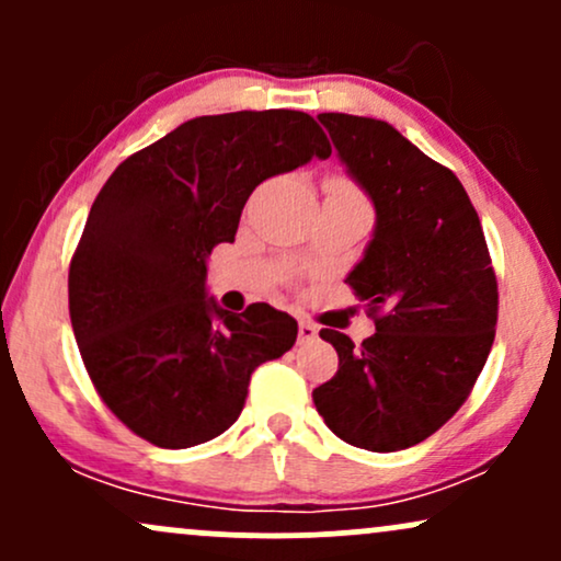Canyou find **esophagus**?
Returning a JSON list of instances; mask_svg holds the SVG:
<instances>
[{
	"mask_svg": "<svg viewBox=\"0 0 561 561\" xmlns=\"http://www.w3.org/2000/svg\"><path fill=\"white\" fill-rule=\"evenodd\" d=\"M317 337H319L317 324H313V321H306V319H302L300 324H298V343H300V345L313 343V340H317Z\"/></svg>",
	"mask_w": 561,
	"mask_h": 561,
	"instance_id": "obj_1",
	"label": "esophagus"
}]
</instances>
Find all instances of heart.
Listing matches in <instances>:
<instances>
[{
	"label": "heart",
	"mask_w": 561,
	"mask_h": 561,
	"mask_svg": "<svg viewBox=\"0 0 561 561\" xmlns=\"http://www.w3.org/2000/svg\"><path fill=\"white\" fill-rule=\"evenodd\" d=\"M324 190L327 195H334V197H362L358 186L347 176H340V173H332V176L324 179Z\"/></svg>",
	"instance_id": "heart-1"
}]
</instances>
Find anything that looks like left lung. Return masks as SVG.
Listing matches in <instances>:
<instances>
[{"label": "left lung", "mask_w": 561, "mask_h": 561, "mask_svg": "<svg viewBox=\"0 0 561 561\" xmlns=\"http://www.w3.org/2000/svg\"><path fill=\"white\" fill-rule=\"evenodd\" d=\"M319 121L377 208L375 240L345 279L377 332L362 345L319 332L340 366L313 403L345 443L390 454L437 433L469 398L495 337L499 282L454 171L385 121Z\"/></svg>", "instance_id": "8db88e82"}]
</instances>
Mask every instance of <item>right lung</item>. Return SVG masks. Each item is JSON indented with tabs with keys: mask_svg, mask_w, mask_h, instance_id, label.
<instances>
[{
	"mask_svg": "<svg viewBox=\"0 0 561 561\" xmlns=\"http://www.w3.org/2000/svg\"><path fill=\"white\" fill-rule=\"evenodd\" d=\"M313 156L332 147L308 113L199 115L100 190L70 259V324L96 396L141 440H214L240 416L250 375L295 345L289 313L205 298V259L234 242L255 186Z\"/></svg>",
	"mask_w": 561,
	"mask_h": 561,
	"instance_id": "1",
	"label": "right lung"
}]
</instances>
